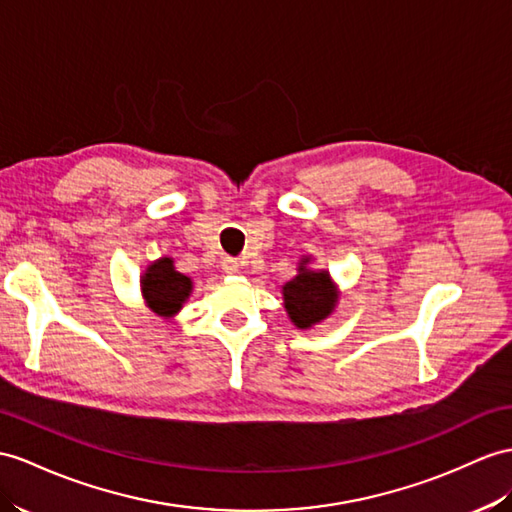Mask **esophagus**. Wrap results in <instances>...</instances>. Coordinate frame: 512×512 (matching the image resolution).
Masks as SVG:
<instances>
[{
	"mask_svg": "<svg viewBox=\"0 0 512 512\" xmlns=\"http://www.w3.org/2000/svg\"><path fill=\"white\" fill-rule=\"evenodd\" d=\"M221 267H223V271H226V273H239V269H241L239 260H236V258H226L221 263Z\"/></svg>",
	"mask_w": 512,
	"mask_h": 512,
	"instance_id": "esophagus-1",
	"label": "esophagus"
}]
</instances>
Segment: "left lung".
Listing matches in <instances>:
<instances>
[{
	"instance_id": "left-lung-1",
	"label": "left lung",
	"mask_w": 512,
	"mask_h": 512,
	"mask_svg": "<svg viewBox=\"0 0 512 512\" xmlns=\"http://www.w3.org/2000/svg\"><path fill=\"white\" fill-rule=\"evenodd\" d=\"M313 256H302L297 263V276L282 286L284 310L299 330H308L326 321L339 304V286L330 271L313 269Z\"/></svg>"
}]
</instances>
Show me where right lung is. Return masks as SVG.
Listing matches in <instances>:
<instances>
[{
	"mask_svg": "<svg viewBox=\"0 0 512 512\" xmlns=\"http://www.w3.org/2000/svg\"><path fill=\"white\" fill-rule=\"evenodd\" d=\"M193 293V280L176 269V260L162 256L141 273V297L145 306L162 319H173Z\"/></svg>",
	"mask_w": 512,
	"mask_h": 512,
	"instance_id": "add662e5",
	"label": "right lung"
}]
</instances>
